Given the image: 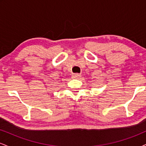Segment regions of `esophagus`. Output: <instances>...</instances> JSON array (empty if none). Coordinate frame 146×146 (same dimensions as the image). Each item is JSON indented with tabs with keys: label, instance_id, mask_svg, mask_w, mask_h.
<instances>
[{
	"label": "esophagus",
	"instance_id": "esophagus-1",
	"mask_svg": "<svg viewBox=\"0 0 146 146\" xmlns=\"http://www.w3.org/2000/svg\"><path fill=\"white\" fill-rule=\"evenodd\" d=\"M73 78H77V79H78V78H80V77H81V75H80V74H78V73H76V74H73Z\"/></svg>",
	"mask_w": 146,
	"mask_h": 146
}]
</instances>
